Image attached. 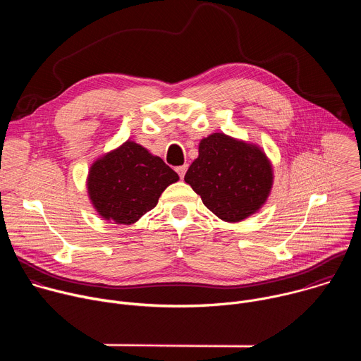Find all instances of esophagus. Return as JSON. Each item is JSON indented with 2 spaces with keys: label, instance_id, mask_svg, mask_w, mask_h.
Returning a JSON list of instances; mask_svg holds the SVG:
<instances>
[{
  "label": "esophagus",
  "instance_id": "1",
  "mask_svg": "<svg viewBox=\"0 0 361 361\" xmlns=\"http://www.w3.org/2000/svg\"><path fill=\"white\" fill-rule=\"evenodd\" d=\"M187 169H188V166H187V164L177 167V173H178V176H180L181 178L185 176V171H187Z\"/></svg>",
  "mask_w": 361,
  "mask_h": 361
}]
</instances>
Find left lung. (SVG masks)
Returning a JSON list of instances; mask_svg holds the SVG:
<instances>
[{"label":"left lung","mask_w":361,"mask_h":361,"mask_svg":"<svg viewBox=\"0 0 361 361\" xmlns=\"http://www.w3.org/2000/svg\"><path fill=\"white\" fill-rule=\"evenodd\" d=\"M273 178V166L259 145L213 133L200 141L184 181L219 219L238 223L266 204Z\"/></svg>","instance_id":"left-lung-1"}]
</instances>
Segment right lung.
<instances>
[{
	"label": "right lung",
	"mask_w": 361,
	"mask_h": 361,
	"mask_svg": "<svg viewBox=\"0 0 361 361\" xmlns=\"http://www.w3.org/2000/svg\"><path fill=\"white\" fill-rule=\"evenodd\" d=\"M178 180L160 157L127 140L91 164L87 190L98 216L128 226L156 207L163 191Z\"/></svg>",
	"instance_id": "right-lung-1"
}]
</instances>
